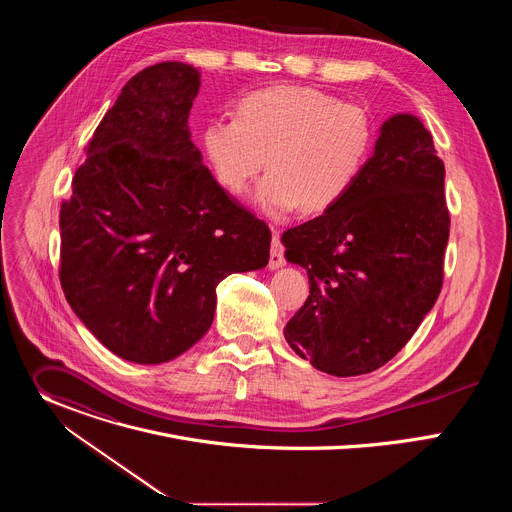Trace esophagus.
<instances>
[{"label":"esophagus","mask_w":512,"mask_h":512,"mask_svg":"<svg viewBox=\"0 0 512 512\" xmlns=\"http://www.w3.org/2000/svg\"><path fill=\"white\" fill-rule=\"evenodd\" d=\"M285 263V251H283V245L279 241V235L273 233V241H271V255H269V267L271 269H277Z\"/></svg>","instance_id":"1"}]
</instances>
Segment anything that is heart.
<instances>
[{
  "instance_id": "b5f03b06",
  "label": "heart",
  "mask_w": 512,
  "mask_h": 512,
  "mask_svg": "<svg viewBox=\"0 0 512 512\" xmlns=\"http://www.w3.org/2000/svg\"><path fill=\"white\" fill-rule=\"evenodd\" d=\"M375 127L358 105L304 87H269L237 103V119H210L202 152L212 176L229 194L243 196L271 172L259 204L273 214L300 208L324 212L356 182L369 160Z\"/></svg>"
}]
</instances>
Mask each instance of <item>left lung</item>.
<instances>
[{"instance_id":"1","label":"left lung","mask_w":512,"mask_h":512,"mask_svg":"<svg viewBox=\"0 0 512 512\" xmlns=\"http://www.w3.org/2000/svg\"><path fill=\"white\" fill-rule=\"evenodd\" d=\"M444 176L423 123L395 115L352 188L283 233L287 261L310 277V296L283 334L318 371L356 377L381 369L433 308L450 239Z\"/></svg>"}]
</instances>
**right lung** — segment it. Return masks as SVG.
I'll return each instance as SVG.
<instances>
[{
    "label": "right lung",
    "instance_id": "right-lung-1",
    "mask_svg": "<svg viewBox=\"0 0 512 512\" xmlns=\"http://www.w3.org/2000/svg\"><path fill=\"white\" fill-rule=\"evenodd\" d=\"M198 70L160 62L127 81L60 204V285L117 356L160 364L210 328L216 285L269 261L271 231L218 184L190 139Z\"/></svg>",
    "mask_w": 512,
    "mask_h": 512
}]
</instances>
